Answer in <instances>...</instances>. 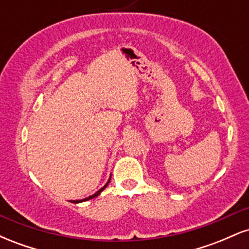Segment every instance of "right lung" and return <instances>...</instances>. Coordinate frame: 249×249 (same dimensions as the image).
I'll use <instances>...</instances> for the list:
<instances>
[{
	"mask_svg": "<svg viewBox=\"0 0 249 249\" xmlns=\"http://www.w3.org/2000/svg\"><path fill=\"white\" fill-rule=\"evenodd\" d=\"M110 180H111V177L110 178H108V181L107 182V184L104 185V186H103L101 190H98L97 191V192L95 193V194H92V196H89L88 198H85V199H81V200H71V202H73V204H78V202H83V201H88V200H90V199H92V198H96V196H98L99 194H101L103 191L105 190V188H107V186L108 185V182H110Z\"/></svg>",
	"mask_w": 249,
	"mask_h": 249,
	"instance_id": "add662e5",
	"label": "right lung"
}]
</instances>
